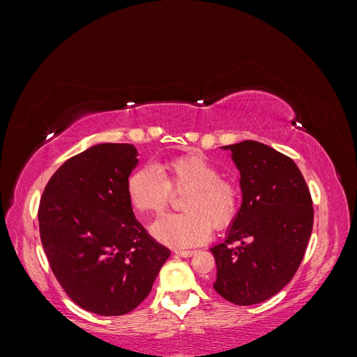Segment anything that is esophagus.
Instances as JSON below:
<instances>
[{"instance_id": "1", "label": "esophagus", "mask_w": 357, "mask_h": 357, "mask_svg": "<svg viewBox=\"0 0 357 357\" xmlns=\"http://www.w3.org/2000/svg\"><path fill=\"white\" fill-rule=\"evenodd\" d=\"M195 253L197 252H193V250H176V255L180 256V257H190V256H193Z\"/></svg>"}]
</instances>
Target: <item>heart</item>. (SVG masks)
I'll return each mask as SVG.
<instances>
[{"label":"heart","instance_id":"heart-1","mask_svg":"<svg viewBox=\"0 0 357 357\" xmlns=\"http://www.w3.org/2000/svg\"><path fill=\"white\" fill-rule=\"evenodd\" d=\"M129 202L142 214L160 215L168 207L171 192L185 193L183 214L158 220L152 234L162 244L189 248L207 241L213 228L222 231L240 210V188L202 153L192 152L165 159L155 169L142 167L126 181Z\"/></svg>","mask_w":357,"mask_h":357}]
</instances>
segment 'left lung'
I'll return each instance as SVG.
<instances>
[{
	"label": "left lung",
	"instance_id": "1",
	"mask_svg": "<svg viewBox=\"0 0 357 357\" xmlns=\"http://www.w3.org/2000/svg\"><path fill=\"white\" fill-rule=\"evenodd\" d=\"M223 149L231 150L240 171L243 204L226 240L210 248L218 265L213 287L235 305H253L294 278L314 210L307 183L289 156L253 139Z\"/></svg>",
	"mask_w": 357,
	"mask_h": 357
}]
</instances>
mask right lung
I'll return each mask as SVG.
<instances>
[{"label": "right lung", "mask_w": 357, "mask_h": 357, "mask_svg": "<svg viewBox=\"0 0 357 357\" xmlns=\"http://www.w3.org/2000/svg\"><path fill=\"white\" fill-rule=\"evenodd\" d=\"M137 155L132 144L92 146L63 162L40 199V238L53 274L75 304L100 316L137 308L169 257L128 198Z\"/></svg>", "instance_id": "right-lung-1"}]
</instances>
